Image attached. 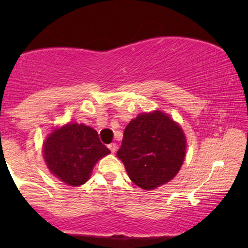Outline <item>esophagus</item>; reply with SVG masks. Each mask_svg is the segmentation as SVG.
<instances>
[{
  "label": "esophagus",
  "instance_id": "esophagus-1",
  "mask_svg": "<svg viewBox=\"0 0 248 248\" xmlns=\"http://www.w3.org/2000/svg\"><path fill=\"white\" fill-rule=\"evenodd\" d=\"M108 148H109V150L113 152V154H115L117 150V144L116 143H110L109 145H108Z\"/></svg>",
  "mask_w": 248,
  "mask_h": 248
}]
</instances>
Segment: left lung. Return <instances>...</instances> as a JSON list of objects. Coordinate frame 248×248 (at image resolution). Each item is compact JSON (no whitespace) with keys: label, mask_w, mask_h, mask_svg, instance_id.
Segmentation results:
<instances>
[{"label":"left lung","mask_w":248,"mask_h":248,"mask_svg":"<svg viewBox=\"0 0 248 248\" xmlns=\"http://www.w3.org/2000/svg\"><path fill=\"white\" fill-rule=\"evenodd\" d=\"M186 139L182 127L160 110L140 114L125 127L117 157L128 177L150 191L177 175L185 159Z\"/></svg>","instance_id":"obj_1"}]
</instances>
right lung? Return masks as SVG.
<instances>
[{"mask_svg": "<svg viewBox=\"0 0 248 248\" xmlns=\"http://www.w3.org/2000/svg\"><path fill=\"white\" fill-rule=\"evenodd\" d=\"M43 152L50 172L70 186L84 184L96 162L110 154L96 130L77 123L54 130L44 142Z\"/></svg>", "mask_w": 248, "mask_h": 248, "instance_id": "right-lung-1", "label": "right lung"}]
</instances>
